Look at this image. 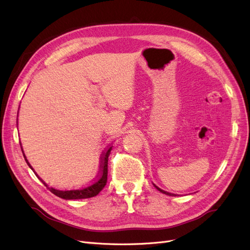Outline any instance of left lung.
Segmentation results:
<instances>
[{
	"instance_id": "1",
	"label": "left lung",
	"mask_w": 250,
	"mask_h": 250,
	"mask_svg": "<svg viewBox=\"0 0 250 250\" xmlns=\"http://www.w3.org/2000/svg\"><path fill=\"white\" fill-rule=\"evenodd\" d=\"M154 187L157 188V190L158 191H160V192H162V193H164V194H166V195H169V196H175V195H174V194H172V193H168V192H166V191H164V190H162V188H158V187H156L155 185H154Z\"/></svg>"
}]
</instances>
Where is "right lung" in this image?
Masks as SVG:
<instances>
[{"label": "right lung", "instance_id": "1", "mask_svg": "<svg viewBox=\"0 0 250 250\" xmlns=\"http://www.w3.org/2000/svg\"><path fill=\"white\" fill-rule=\"evenodd\" d=\"M111 148H112V146L109 145L106 149L104 150V152L102 153L101 165H100V173H99V175H98L92 181V183H89L88 185L82 187V188H74V190L62 191V190H56V188H48L54 195L58 196V197H60V198L66 199V200L84 199V198H90V197H94V196H97L98 194H99V192L102 190V188L105 187V185H106V181H107V163H108V156H109ZM22 154H24V151H22ZM24 157H25V161L27 162L29 167L32 169L31 165H30L29 162L27 161L25 154H24ZM42 183H43V181H42ZM44 186L48 187L46 184H44Z\"/></svg>", "mask_w": 250, "mask_h": 250}]
</instances>
